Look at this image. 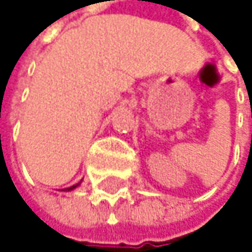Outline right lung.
<instances>
[{"instance_id": "add662e5", "label": "right lung", "mask_w": 252, "mask_h": 252, "mask_svg": "<svg viewBox=\"0 0 252 252\" xmlns=\"http://www.w3.org/2000/svg\"><path fill=\"white\" fill-rule=\"evenodd\" d=\"M78 185H80V183H78ZM78 185H74V186H71V188H66V189H62V190H64V192H69V190H74Z\"/></svg>"}]
</instances>
